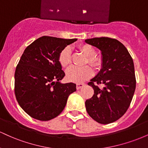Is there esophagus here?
<instances>
[{"label":"esophagus","instance_id":"esophagus-1","mask_svg":"<svg viewBox=\"0 0 148 148\" xmlns=\"http://www.w3.org/2000/svg\"><path fill=\"white\" fill-rule=\"evenodd\" d=\"M84 86V84H76V89L77 90L81 89V88H82Z\"/></svg>","mask_w":148,"mask_h":148}]
</instances>
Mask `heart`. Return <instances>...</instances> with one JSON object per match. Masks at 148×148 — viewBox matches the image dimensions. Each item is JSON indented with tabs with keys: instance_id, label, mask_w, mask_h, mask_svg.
Returning <instances> with one entry per match:
<instances>
[{
	"instance_id": "1",
	"label": "heart",
	"mask_w": 148,
	"mask_h": 148,
	"mask_svg": "<svg viewBox=\"0 0 148 148\" xmlns=\"http://www.w3.org/2000/svg\"><path fill=\"white\" fill-rule=\"evenodd\" d=\"M79 49L81 51L87 59L86 63H88L94 69H97L101 66V58L95 55V49L89 45H84L80 46ZM58 62L64 68H67L70 65L72 62L71 50L69 47H65L60 52L58 56ZM92 74V70L89 66L78 67H72L67 70L66 76L68 81L74 83H81L85 80L90 77Z\"/></svg>"
}]
</instances>
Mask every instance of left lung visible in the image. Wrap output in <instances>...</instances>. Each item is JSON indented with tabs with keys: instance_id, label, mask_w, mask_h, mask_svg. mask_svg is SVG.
I'll return each mask as SVG.
<instances>
[{
	"instance_id": "left-lung-1",
	"label": "left lung",
	"mask_w": 148,
	"mask_h": 148,
	"mask_svg": "<svg viewBox=\"0 0 148 148\" xmlns=\"http://www.w3.org/2000/svg\"><path fill=\"white\" fill-rule=\"evenodd\" d=\"M85 42L99 49L102 56L101 69L88 84L94 95L86 101V111L100 124L113 123L126 113L135 92L133 59L126 47L115 39L95 37Z\"/></svg>"
}]
</instances>
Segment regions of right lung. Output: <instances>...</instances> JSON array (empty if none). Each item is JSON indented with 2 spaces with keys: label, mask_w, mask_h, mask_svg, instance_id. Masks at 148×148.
Wrapping results in <instances>:
<instances>
[{
  "label": "right lung",
  "mask_w": 148,
  "mask_h": 148,
  "mask_svg": "<svg viewBox=\"0 0 148 148\" xmlns=\"http://www.w3.org/2000/svg\"><path fill=\"white\" fill-rule=\"evenodd\" d=\"M76 40L42 36L23 51L15 70L14 93L32 118L47 121L57 117L76 90L75 84L60 83L65 74L58 62L61 51Z\"/></svg>",
  "instance_id": "obj_1"
}]
</instances>
